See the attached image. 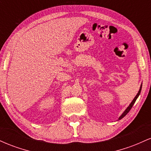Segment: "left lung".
I'll list each match as a JSON object with an SVG mask.
<instances>
[{
    "label": "left lung",
    "mask_w": 151,
    "mask_h": 151,
    "mask_svg": "<svg viewBox=\"0 0 151 151\" xmlns=\"http://www.w3.org/2000/svg\"><path fill=\"white\" fill-rule=\"evenodd\" d=\"M141 89H142V83H141V86H140L139 91H138V93H137V94H136V96H135L134 99H133V101L131 102V104H130L129 106H128L127 108L126 109V110L124 111L123 112V113H122V114H121V115L119 117V119H118V120H121V119H123V118H124V116H125L126 115V114H127L128 113H129V111L131 110V108H132V107H133V104H135V102H136V99H138V96H139L140 93H141Z\"/></svg>",
    "instance_id": "left-lung-1"
}]
</instances>
